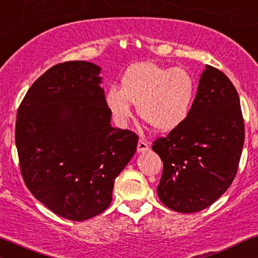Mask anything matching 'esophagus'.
<instances>
[{"label": "esophagus", "instance_id": "34e87169", "mask_svg": "<svg viewBox=\"0 0 258 258\" xmlns=\"http://www.w3.org/2000/svg\"><path fill=\"white\" fill-rule=\"evenodd\" d=\"M149 150H150V146L149 144H147V142H145V140H139L137 151H138V152H146V151Z\"/></svg>", "mask_w": 258, "mask_h": 258}]
</instances>
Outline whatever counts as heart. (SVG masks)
<instances>
[{
	"label": "heart",
	"mask_w": 258,
	"mask_h": 258,
	"mask_svg": "<svg viewBox=\"0 0 258 258\" xmlns=\"http://www.w3.org/2000/svg\"><path fill=\"white\" fill-rule=\"evenodd\" d=\"M196 86L184 68H165L152 62L136 64L122 78L121 89L107 92V105L118 125L132 118L133 104L138 105L144 121L159 132L179 127L190 115Z\"/></svg>",
	"instance_id": "b5f03b06"
}]
</instances>
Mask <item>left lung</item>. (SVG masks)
<instances>
[{
  "instance_id": "1",
  "label": "left lung",
  "mask_w": 258,
  "mask_h": 258,
  "mask_svg": "<svg viewBox=\"0 0 258 258\" xmlns=\"http://www.w3.org/2000/svg\"><path fill=\"white\" fill-rule=\"evenodd\" d=\"M244 144V120L235 86L205 66L190 115L152 150L164 163L157 191L171 210L198 212L215 203L235 179Z\"/></svg>"
}]
</instances>
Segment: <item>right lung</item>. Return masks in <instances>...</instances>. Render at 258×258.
Here are the masks:
<instances>
[{
	"label": "right lung",
	"mask_w": 258,
	"mask_h": 258,
	"mask_svg": "<svg viewBox=\"0 0 258 258\" xmlns=\"http://www.w3.org/2000/svg\"><path fill=\"white\" fill-rule=\"evenodd\" d=\"M100 67L55 64L28 89L17 109L15 143L26 186L61 217L86 221L109 207L115 178L138 136L111 126Z\"/></svg>",
	"instance_id": "add662e5"
}]
</instances>
